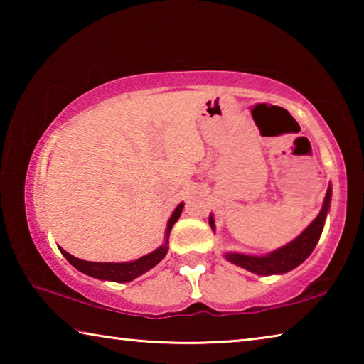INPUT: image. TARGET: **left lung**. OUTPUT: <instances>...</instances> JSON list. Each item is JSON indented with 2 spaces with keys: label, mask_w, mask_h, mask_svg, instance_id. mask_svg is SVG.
Listing matches in <instances>:
<instances>
[{
  "label": "left lung",
  "mask_w": 364,
  "mask_h": 364,
  "mask_svg": "<svg viewBox=\"0 0 364 364\" xmlns=\"http://www.w3.org/2000/svg\"><path fill=\"white\" fill-rule=\"evenodd\" d=\"M331 196H332V188L329 184L328 193H326L324 202H323L321 212L318 213V217L313 220L311 223L294 239V241L264 255H247V254H237V252H226L225 258L228 262H231L234 264H237V267L250 271V273H255L260 276L284 274L287 271L297 268L300 263H304L306 258L310 257L313 249L316 247L319 237H321L324 221H326V217H328L329 207H331ZM208 225H210V228L215 231V220L212 213L210 217H208Z\"/></svg>",
  "instance_id": "left-lung-1"
}]
</instances>
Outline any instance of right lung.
Instances as JSON below:
<instances>
[{"instance_id": "obj_1", "label": "right lung", "mask_w": 364, "mask_h": 364, "mask_svg": "<svg viewBox=\"0 0 364 364\" xmlns=\"http://www.w3.org/2000/svg\"><path fill=\"white\" fill-rule=\"evenodd\" d=\"M183 207H184V204L181 202V204H178V207L175 208V212L171 213V217L167 223V230H165L164 244L154 252H151V254L143 255L134 262H123V263L86 262V260H80V258L70 255L69 252H65L63 247H59V250H60V254H63L67 260H69L72 267H75L78 271H82V273L91 276V278L102 279V281H114V282H130L133 279H136L138 276L144 274L146 271H149L151 268L156 267V264L159 262H162V258L167 255L170 231L178 221V218H180Z\"/></svg>"}]
</instances>
